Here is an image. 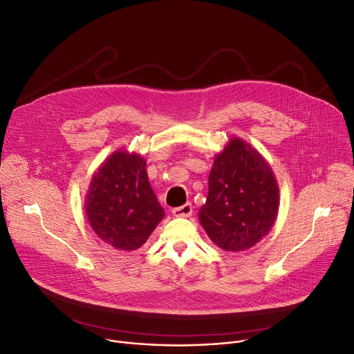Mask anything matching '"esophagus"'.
I'll list each match as a JSON object with an SVG mask.
<instances>
[{
  "mask_svg": "<svg viewBox=\"0 0 354 354\" xmlns=\"http://www.w3.org/2000/svg\"><path fill=\"white\" fill-rule=\"evenodd\" d=\"M172 215L178 218H187L192 215V203H185L182 207H176L172 209Z\"/></svg>",
  "mask_w": 354,
  "mask_h": 354,
  "instance_id": "esophagus-1",
  "label": "esophagus"
}]
</instances>
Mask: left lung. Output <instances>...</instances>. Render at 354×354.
<instances>
[{"label":"left lung","mask_w":354,"mask_h":354,"mask_svg":"<svg viewBox=\"0 0 354 354\" xmlns=\"http://www.w3.org/2000/svg\"><path fill=\"white\" fill-rule=\"evenodd\" d=\"M208 185L199 222L215 245L245 251L270 232L280 191L271 166L250 143L232 138L215 156Z\"/></svg>","instance_id":"1"}]
</instances>
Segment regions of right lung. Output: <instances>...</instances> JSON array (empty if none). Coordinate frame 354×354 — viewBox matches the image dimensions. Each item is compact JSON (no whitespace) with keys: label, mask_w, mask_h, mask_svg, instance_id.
Returning a JSON list of instances; mask_svg holds the SVG:
<instances>
[{"label":"right lung","mask_w":354,"mask_h":354,"mask_svg":"<svg viewBox=\"0 0 354 354\" xmlns=\"http://www.w3.org/2000/svg\"><path fill=\"white\" fill-rule=\"evenodd\" d=\"M86 214L93 231L110 247L140 248L165 216L149 183L146 160L126 151L111 153L90 180Z\"/></svg>","instance_id":"1"}]
</instances>
